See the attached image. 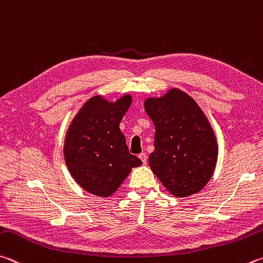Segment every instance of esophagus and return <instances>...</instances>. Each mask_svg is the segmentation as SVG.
I'll return each instance as SVG.
<instances>
[{
	"label": "esophagus",
	"mask_w": 263,
	"mask_h": 263,
	"mask_svg": "<svg viewBox=\"0 0 263 263\" xmlns=\"http://www.w3.org/2000/svg\"><path fill=\"white\" fill-rule=\"evenodd\" d=\"M138 156H139V159L142 161V163L146 164V162H147V155H146V153H140V154L138 155Z\"/></svg>",
	"instance_id": "34e87169"
}]
</instances>
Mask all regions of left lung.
<instances>
[{
	"label": "left lung",
	"instance_id": "left-lung-1",
	"mask_svg": "<svg viewBox=\"0 0 263 263\" xmlns=\"http://www.w3.org/2000/svg\"><path fill=\"white\" fill-rule=\"evenodd\" d=\"M147 115L155 125L154 147L148 163L176 197L201 191L217 162L216 138L197 102L173 88L160 99H147Z\"/></svg>",
	"mask_w": 263,
	"mask_h": 263
}]
</instances>
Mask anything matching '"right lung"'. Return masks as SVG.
Masks as SVG:
<instances>
[{
	"instance_id": "add662e5",
	"label": "right lung",
	"mask_w": 263,
	"mask_h": 263,
	"mask_svg": "<svg viewBox=\"0 0 263 263\" xmlns=\"http://www.w3.org/2000/svg\"><path fill=\"white\" fill-rule=\"evenodd\" d=\"M131 104L130 95L108 102L90 98L73 118L66 133L64 159L76 181L87 192L109 197L131 169L142 162L128 153L119 123Z\"/></svg>"
}]
</instances>
